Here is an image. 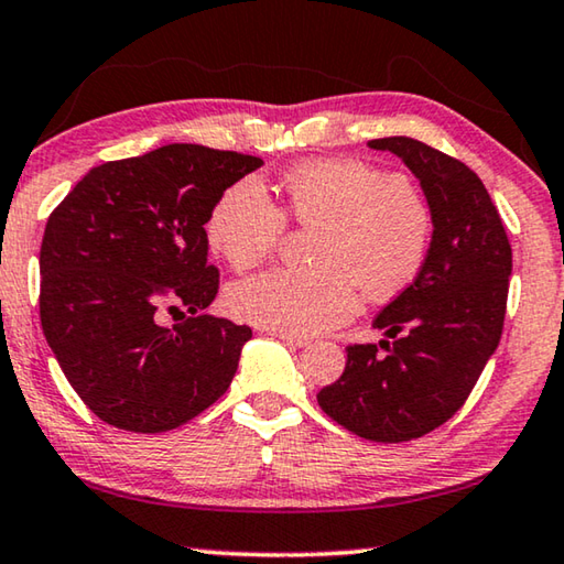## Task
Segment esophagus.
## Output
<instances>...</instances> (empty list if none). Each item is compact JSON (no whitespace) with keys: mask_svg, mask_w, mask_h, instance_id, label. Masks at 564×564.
Masks as SVG:
<instances>
[{"mask_svg":"<svg viewBox=\"0 0 564 564\" xmlns=\"http://www.w3.org/2000/svg\"><path fill=\"white\" fill-rule=\"evenodd\" d=\"M271 336H275L279 340H283L285 346H291V348H305L308 346V338H301V336H291V333H279V330H273Z\"/></svg>","mask_w":564,"mask_h":564,"instance_id":"esophagus-1","label":"esophagus"}]
</instances>
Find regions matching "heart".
Segmentation results:
<instances>
[{"mask_svg": "<svg viewBox=\"0 0 564 564\" xmlns=\"http://www.w3.org/2000/svg\"><path fill=\"white\" fill-rule=\"evenodd\" d=\"M291 214L323 224L316 269H273L234 283L226 305L253 326L316 336L358 308V285L373 301L393 299L417 279L431 248V214L400 176L366 161H313L285 176ZM285 216L259 178L228 186L206 218L208 246L246 271L271 256Z\"/></svg>", "mask_w": 564, "mask_h": 564, "instance_id": "obj_1", "label": "heart"}]
</instances>
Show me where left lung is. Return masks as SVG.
Masks as SVG:
<instances>
[{"label": "left lung", "instance_id": "8db88e82", "mask_svg": "<svg viewBox=\"0 0 564 564\" xmlns=\"http://www.w3.org/2000/svg\"><path fill=\"white\" fill-rule=\"evenodd\" d=\"M420 181L431 208V248L417 279L378 313V346H348L318 405L346 431L405 443L451 420L498 348L512 248L488 188L463 161L410 137L368 141ZM394 343L390 344L389 338Z\"/></svg>", "mask_w": 564, "mask_h": 564}]
</instances>
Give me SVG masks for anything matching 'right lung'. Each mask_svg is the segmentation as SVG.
<instances>
[{"label":"right lung","mask_w":564,"mask_h":564,"mask_svg":"<svg viewBox=\"0 0 564 564\" xmlns=\"http://www.w3.org/2000/svg\"><path fill=\"white\" fill-rule=\"evenodd\" d=\"M259 156L169 144L94 166L54 208L40 251L44 338L104 423L166 433L221 398L251 328L208 316L206 218ZM192 316L174 329L166 312Z\"/></svg>","instance_id":"add662e5"}]
</instances>
